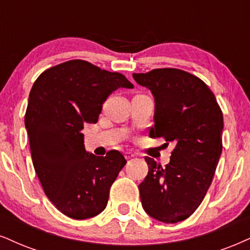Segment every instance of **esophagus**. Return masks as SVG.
I'll return each mask as SVG.
<instances>
[{
    "instance_id": "34e87169",
    "label": "esophagus",
    "mask_w": 250,
    "mask_h": 250,
    "mask_svg": "<svg viewBox=\"0 0 250 250\" xmlns=\"http://www.w3.org/2000/svg\"><path fill=\"white\" fill-rule=\"evenodd\" d=\"M124 156H125L126 160H130V159H132V158H134L135 154L132 153V152H125V153H124Z\"/></svg>"
}]
</instances>
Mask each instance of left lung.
<instances>
[{"instance_id": "1", "label": "left lung", "mask_w": 250, "mask_h": 250, "mask_svg": "<svg viewBox=\"0 0 250 250\" xmlns=\"http://www.w3.org/2000/svg\"><path fill=\"white\" fill-rule=\"evenodd\" d=\"M155 101L152 138L174 143L162 167L146 156L148 174L139 186L144 210L167 224L186 220L197 210L213 180L223 150L224 118L211 89L199 78L176 68L133 74Z\"/></svg>"}]
</instances>
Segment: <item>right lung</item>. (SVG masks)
<instances>
[{"instance_id":"right-lung-1","label":"right lung","mask_w":250,"mask_h":250,"mask_svg":"<svg viewBox=\"0 0 250 250\" xmlns=\"http://www.w3.org/2000/svg\"><path fill=\"white\" fill-rule=\"evenodd\" d=\"M118 88H133L120 73L84 60L46 69L33 83L25 112L31 156L45 195L73 219H88L106 208L110 188L125 166L123 154L85 152L83 124L97 123L102 106Z\"/></svg>"}]
</instances>
